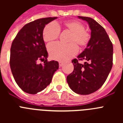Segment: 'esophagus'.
Wrapping results in <instances>:
<instances>
[{
  "label": "esophagus",
  "instance_id": "34e87169",
  "mask_svg": "<svg viewBox=\"0 0 123 123\" xmlns=\"http://www.w3.org/2000/svg\"><path fill=\"white\" fill-rule=\"evenodd\" d=\"M63 65V63L62 62H59V67H62Z\"/></svg>",
  "mask_w": 123,
  "mask_h": 123
}]
</instances>
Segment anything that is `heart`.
<instances>
[{
  "mask_svg": "<svg viewBox=\"0 0 123 123\" xmlns=\"http://www.w3.org/2000/svg\"><path fill=\"white\" fill-rule=\"evenodd\" d=\"M66 29L72 33L68 45L56 42L49 45L48 50L53 59L58 61H65L74 56L78 52L79 45L84 48L87 45L91 40V34L85 30V26L82 23L76 20L65 21L63 24ZM60 29L54 23H50L45 26L43 30V39L46 42H51L59 36Z\"/></svg>",
  "mask_w": 123,
  "mask_h": 123,
  "instance_id": "obj_1",
  "label": "heart"
}]
</instances>
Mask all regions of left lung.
Here are the masks:
<instances>
[{"instance_id": "1", "label": "left lung", "mask_w": 123, "mask_h": 123, "mask_svg": "<svg viewBox=\"0 0 123 123\" xmlns=\"http://www.w3.org/2000/svg\"><path fill=\"white\" fill-rule=\"evenodd\" d=\"M87 21L91 30V40L84 50L72 60L74 70L67 76L69 87L81 95L95 92L106 81L113 66V44L106 31L89 17H79ZM79 60H84V64Z\"/></svg>"}]
</instances>
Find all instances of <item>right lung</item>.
<instances>
[{
    "label": "right lung",
    "mask_w": 123,
    "mask_h": 123,
    "mask_svg": "<svg viewBox=\"0 0 123 123\" xmlns=\"http://www.w3.org/2000/svg\"><path fill=\"white\" fill-rule=\"evenodd\" d=\"M56 18H41L25 25L12 44L10 65L13 76L18 86L28 94L43 91L58 69V62L47 61L48 53L42 36L45 25ZM39 61L44 64H38Z\"/></svg>",
    "instance_id": "right-lung-1"
}]
</instances>
